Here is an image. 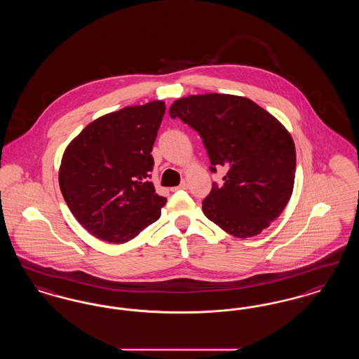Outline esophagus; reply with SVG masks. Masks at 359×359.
<instances>
[{
	"instance_id": "esophagus-1",
	"label": "esophagus",
	"mask_w": 359,
	"mask_h": 359,
	"mask_svg": "<svg viewBox=\"0 0 359 359\" xmlns=\"http://www.w3.org/2000/svg\"><path fill=\"white\" fill-rule=\"evenodd\" d=\"M187 188H188L187 182H182V183H180V184H179V186H177V187L172 188V191H177V189H187Z\"/></svg>"
}]
</instances>
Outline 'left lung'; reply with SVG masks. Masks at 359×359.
<instances>
[{
	"mask_svg": "<svg viewBox=\"0 0 359 359\" xmlns=\"http://www.w3.org/2000/svg\"><path fill=\"white\" fill-rule=\"evenodd\" d=\"M170 116L202 137L210 171H226L202 202L210 221L248 238L280 217L293 189L296 151L272 114L243 97L205 94L175 101Z\"/></svg>",
	"mask_w": 359,
	"mask_h": 359,
	"instance_id": "obj_1",
	"label": "left lung"
}]
</instances>
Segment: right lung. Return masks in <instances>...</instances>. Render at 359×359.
<instances>
[{"label": "right lung", "instance_id": "1", "mask_svg": "<svg viewBox=\"0 0 359 359\" xmlns=\"http://www.w3.org/2000/svg\"><path fill=\"white\" fill-rule=\"evenodd\" d=\"M161 101L88 123L65 151L59 184L72 215L95 238L123 243L160 218L167 198L149 182Z\"/></svg>", "mask_w": 359, "mask_h": 359}]
</instances>
